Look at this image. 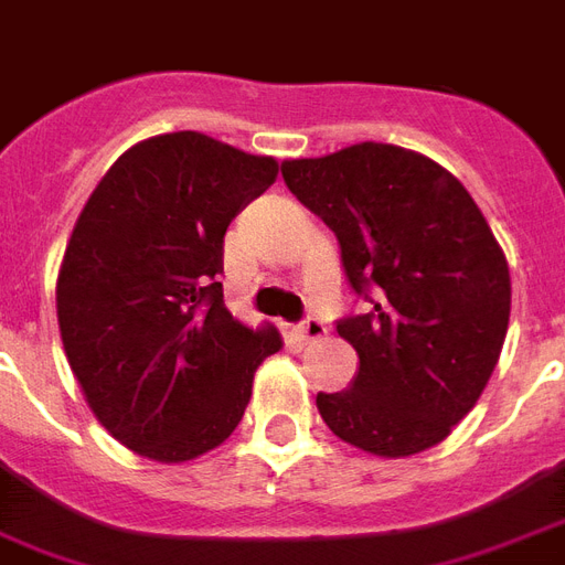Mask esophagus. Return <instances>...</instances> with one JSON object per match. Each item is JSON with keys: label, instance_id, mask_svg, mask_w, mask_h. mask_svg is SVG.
Here are the masks:
<instances>
[{"label": "esophagus", "instance_id": "esophagus-1", "mask_svg": "<svg viewBox=\"0 0 565 565\" xmlns=\"http://www.w3.org/2000/svg\"><path fill=\"white\" fill-rule=\"evenodd\" d=\"M292 331H296V338H299L301 343H317V340H322L329 334L326 322L317 320V317H308V320L301 322V326H296Z\"/></svg>", "mask_w": 565, "mask_h": 565}]
</instances>
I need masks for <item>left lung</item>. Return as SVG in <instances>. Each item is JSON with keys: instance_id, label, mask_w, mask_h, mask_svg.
Returning <instances> with one entry per match:
<instances>
[{"instance_id": "obj_1", "label": "left lung", "mask_w": 565, "mask_h": 565, "mask_svg": "<svg viewBox=\"0 0 565 565\" xmlns=\"http://www.w3.org/2000/svg\"><path fill=\"white\" fill-rule=\"evenodd\" d=\"M284 183L334 231L352 290L373 308L338 322L355 385L317 394L331 433L382 459L445 441L483 394L510 326V266L468 189L417 150L361 141L284 159Z\"/></svg>"}]
</instances>
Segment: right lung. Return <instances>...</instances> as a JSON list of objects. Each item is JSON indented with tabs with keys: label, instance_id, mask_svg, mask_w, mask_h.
Wrapping results in <instances>:
<instances>
[{
	"label": "right lung",
	"instance_id": "right-lung-1",
	"mask_svg": "<svg viewBox=\"0 0 565 565\" xmlns=\"http://www.w3.org/2000/svg\"><path fill=\"white\" fill-rule=\"evenodd\" d=\"M278 159L195 129L124 150L64 248L55 308L82 397L111 438L189 462L243 420L254 373L284 340L225 308V231L275 183Z\"/></svg>",
	"mask_w": 565,
	"mask_h": 565
}]
</instances>
